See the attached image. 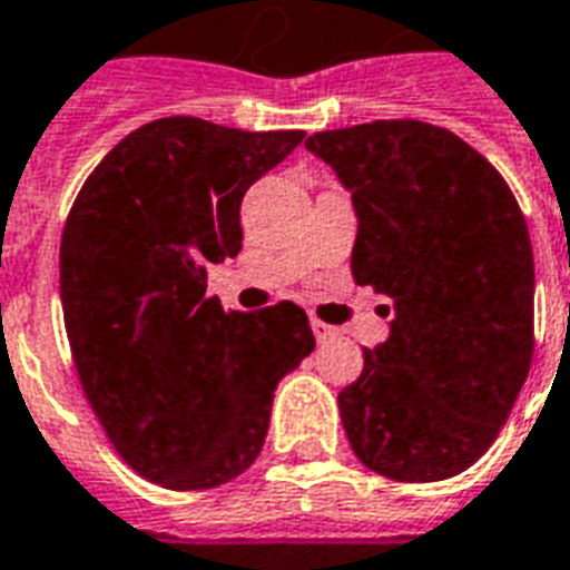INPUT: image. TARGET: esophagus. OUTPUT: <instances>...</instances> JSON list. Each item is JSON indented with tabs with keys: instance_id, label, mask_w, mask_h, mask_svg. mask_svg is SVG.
Instances as JSON below:
<instances>
[{
	"instance_id": "34e87169",
	"label": "esophagus",
	"mask_w": 570,
	"mask_h": 570,
	"mask_svg": "<svg viewBox=\"0 0 570 570\" xmlns=\"http://www.w3.org/2000/svg\"><path fill=\"white\" fill-rule=\"evenodd\" d=\"M311 328H314V334H316V341L320 343H325L328 341V337H334V328L328 323H320V320H311Z\"/></svg>"
}]
</instances>
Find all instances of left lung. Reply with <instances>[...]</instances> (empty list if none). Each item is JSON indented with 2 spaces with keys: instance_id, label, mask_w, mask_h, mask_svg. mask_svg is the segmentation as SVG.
Listing matches in <instances>:
<instances>
[{
  "instance_id": "left-lung-1",
  "label": "left lung",
  "mask_w": 570,
  "mask_h": 570,
  "mask_svg": "<svg viewBox=\"0 0 570 570\" xmlns=\"http://www.w3.org/2000/svg\"><path fill=\"white\" fill-rule=\"evenodd\" d=\"M307 151L353 194L355 284L394 302L389 341L337 394L355 458L391 481H442L499 436L535 350L527 217L484 155L445 128L380 119Z\"/></svg>"
}]
</instances>
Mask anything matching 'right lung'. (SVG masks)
Returning a JSON list of instances; mask_svg holds the SVG:
<instances>
[{
  "label": "right lung",
  "instance_id": "right-lung-1",
  "mask_svg": "<svg viewBox=\"0 0 570 570\" xmlns=\"http://www.w3.org/2000/svg\"><path fill=\"white\" fill-rule=\"evenodd\" d=\"M302 140L155 119L104 155L65 220L73 367L112 449L160 488L242 475L263 451L277 382L314 353L298 304L242 314L206 295V263L242 250V197Z\"/></svg>",
  "mask_w": 570,
  "mask_h": 570
}]
</instances>
